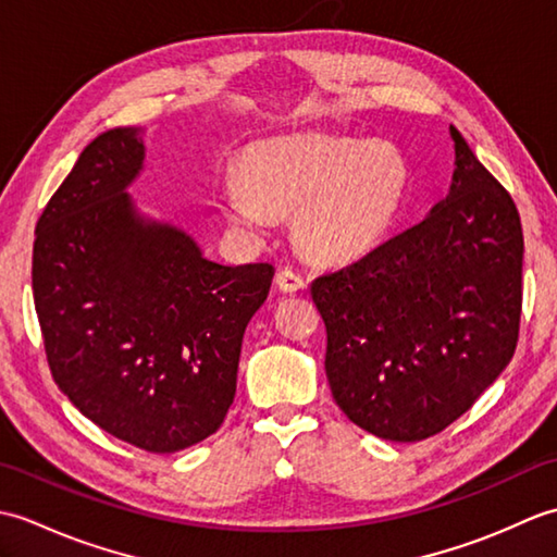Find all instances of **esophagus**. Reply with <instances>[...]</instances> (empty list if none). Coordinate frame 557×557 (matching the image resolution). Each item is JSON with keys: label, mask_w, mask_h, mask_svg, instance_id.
<instances>
[{"label": "esophagus", "mask_w": 557, "mask_h": 557, "mask_svg": "<svg viewBox=\"0 0 557 557\" xmlns=\"http://www.w3.org/2000/svg\"><path fill=\"white\" fill-rule=\"evenodd\" d=\"M275 285L282 292H301L306 287V280L294 270H280L277 277H275Z\"/></svg>", "instance_id": "1"}]
</instances>
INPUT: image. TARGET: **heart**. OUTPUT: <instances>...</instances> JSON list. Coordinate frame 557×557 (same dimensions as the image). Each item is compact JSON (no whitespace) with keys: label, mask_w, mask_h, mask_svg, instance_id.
<instances>
[{"label":"heart","mask_w":557,"mask_h":557,"mask_svg":"<svg viewBox=\"0 0 557 557\" xmlns=\"http://www.w3.org/2000/svg\"><path fill=\"white\" fill-rule=\"evenodd\" d=\"M244 176L220 191L224 215L268 232L277 212H297L294 234L318 260H345L371 248L393 224L409 168L387 140L306 134L275 138L246 152Z\"/></svg>","instance_id":"b5f03b06"}]
</instances>
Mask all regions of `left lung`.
Wrapping results in <instances>:
<instances>
[{
	"mask_svg": "<svg viewBox=\"0 0 557 557\" xmlns=\"http://www.w3.org/2000/svg\"><path fill=\"white\" fill-rule=\"evenodd\" d=\"M445 200L413 227L311 285L327 330L337 407L385 441L457 421L517 349L522 222L512 196L455 126Z\"/></svg>",
	"mask_w": 557,
	"mask_h": 557,
	"instance_id": "8db88e82",
	"label": "left lung"
}]
</instances>
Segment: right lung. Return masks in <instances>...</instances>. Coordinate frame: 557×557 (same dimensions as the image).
Returning <instances> with one entry per match:
<instances>
[{
    "instance_id": "obj_1",
    "label": "right lung",
    "mask_w": 557,
    "mask_h": 557,
    "mask_svg": "<svg viewBox=\"0 0 557 557\" xmlns=\"http://www.w3.org/2000/svg\"><path fill=\"white\" fill-rule=\"evenodd\" d=\"M136 128L83 148L35 227L33 301L59 389L102 431L148 453L215 433L234 401L244 330L270 263H212L191 236L136 215Z\"/></svg>"
}]
</instances>
